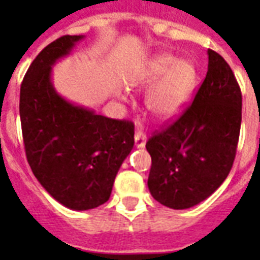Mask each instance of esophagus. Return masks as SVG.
Instances as JSON below:
<instances>
[{
	"mask_svg": "<svg viewBox=\"0 0 260 260\" xmlns=\"http://www.w3.org/2000/svg\"><path fill=\"white\" fill-rule=\"evenodd\" d=\"M145 143H147V136L141 132H136V134H134V145H136V148H143Z\"/></svg>",
	"mask_w": 260,
	"mask_h": 260,
	"instance_id": "esophagus-1",
	"label": "esophagus"
}]
</instances>
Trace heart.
<instances>
[{
  "label": "heart",
  "instance_id": "heart-1",
  "mask_svg": "<svg viewBox=\"0 0 260 260\" xmlns=\"http://www.w3.org/2000/svg\"><path fill=\"white\" fill-rule=\"evenodd\" d=\"M132 87L144 91L152 88L145 102L147 109L159 120H169L190 102L197 87V70L190 60L170 54L156 55L145 62ZM116 95L123 98L120 92Z\"/></svg>",
  "mask_w": 260,
  "mask_h": 260
}]
</instances>
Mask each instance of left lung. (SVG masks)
<instances>
[{
  "label": "left lung",
  "instance_id": "8db88e82",
  "mask_svg": "<svg viewBox=\"0 0 260 260\" xmlns=\"http://www.w3.org/2000/svg\"><path fill=\"white\" fill-rule=\"evenodd\" d=\"M241 105L233 70L208 50V72L194 102L145 145L152 159L148 188L155 200L172 209H188L220 187L236 158Z\"/></svg>",
  "mask_w": 260,
  "mask_h": 260
}]
</instances>
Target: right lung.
<instances>
[{"mask_svg":"<svg viewBox=\"0 0 260 260\" xmlns=\"http://www.w3.org/2000/svg\"><path fill=\"white\" fill-rule=\"evenodd\" d=\"M86 36H63L31 62L20 87L24 149L36 179L72 210L105 204L134 145V124L95 113L55 90L52 66Z\"/></svg>","mask_w":260,"mask_h":260,"instance_id":"obj_1","label":"right lung"}]
</instances>
